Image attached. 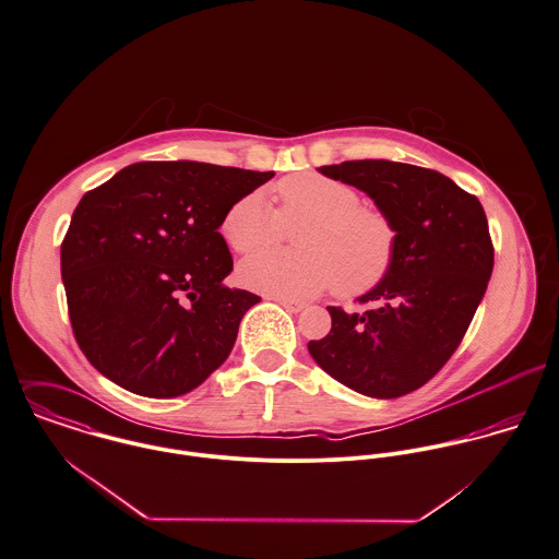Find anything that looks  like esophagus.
I'll list each match as a JSON object with an SVG mask.
<instances>
[{
    "label": "esophagus",
    "mask_w": 559,
    "mask_h": 559,
    "mask_svg": "<svg viewBox=\"0 0 559 559\" xmlns=\"http://www.w3.org/2000/svg\"><path fill=\"white\" fill-rule=\"evenodd\" d=\"M281 307H285L289 313H300L307 305L305 302H300V300H289V298H274Z\"/></svg>",
    "instance_id": "34e87169"
}]
</instances>
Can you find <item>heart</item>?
Wrapping results in <instances>:
<instances>
[{"label":"heart","mask_w":559,"mask_h":559,"mask_svg":"<svg viewBox=\"0 0 559 559\" xmlns=\"http://www.w3.org/2000/svg\"><path fill=\"white\" fill-rule=\"evenodd\" d=\"M276 212L263 192H248L224 214V241L239 254L276 243L285 224H307L296 235L300 250H267L241 263L248 287L278 298H313L333 287L358 296L391 272L397 233L391 218L360 205L354 188L316 173L285 177L276 186Z\"/></svg>","instance_id":"b5f03b06"}]
</instances>
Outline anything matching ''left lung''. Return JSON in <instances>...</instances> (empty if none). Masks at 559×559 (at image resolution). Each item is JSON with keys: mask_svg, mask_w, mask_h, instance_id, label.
<instances>
[{"mask_svg": "<svg viewBox=\"0 0 559 559\" xmlns=\"http://www.w3.org/2000/svg\"><path fill=\"white\" fill-rule=\"evenodd\" d=\"M354 186L397 233L386 278L358 296L365 313L329 307L331 333L309 341L313 360L347 389L393 400L424 386L460 345L492 274L481 203L449 177L389 159L318 168Z\"/></svg>", "mask_w": 559, "mask_h": 559, "instance_id": "left-lung-1", "label": "left lung"}]
</instances>
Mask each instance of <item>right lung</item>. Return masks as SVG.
Returning a JSON list of instances; mask_svg holds the SVG:
<instances>
[{
    "instance_id": "right-lung-1",
    "label": "right lung",
    "mask_w": 559,
    "mask_h": 559,
    "mask_svg": "<svg viewBox=\"0 0 559 559\" xmlns=\"http://www.w3.org/2000/svg\"><path fill=\"white\" fill-rule=\"evenodd\" d=\"M274 173L138 162L91 190L60 248L75 338L114 384L168 400L203 384L261 298L228 289L226 210Z\"/></svg>"
}]
</instances>
